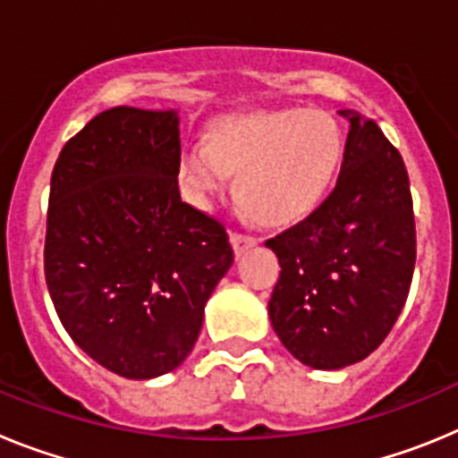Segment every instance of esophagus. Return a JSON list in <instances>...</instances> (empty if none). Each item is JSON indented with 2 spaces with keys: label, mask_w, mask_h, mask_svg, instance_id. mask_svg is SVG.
I'll list each match as a JSON object with an SVG mask.
<instances>
[{
  "label": "esophagus",
  "mask_w": 458,
  "mask_h": 458,
  "mask_svg": "<svg viewBox=\"0 0 458 458\" xmlns=\"http://www.w3.org/2000/svg\"><path fill=\"white\" fill-rule=\"evenodd\" d=\"M232 245H233V252L242 254L245 250H250L252 245H257V238L248 236V233H241V232H232Z\"/></svg>",
  "instance_id": "esophagus-1"
}]
</instances>
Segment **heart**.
I'll return each mask as SVG.
<instances>
[{
  "label": "heart",
  "mask_w": 458,
  "mask_h": 458,
  "mask_svg": "<svg viewBox=\"0 0 458 458\" xmlns=\"http://www.w3.org/2000/svg\"><path fill=\"white\" fill-rule=\"evenodd\" d=\"M344 153L337 121L314 109H257L217 121L206 144L179 157V183L192 204H213L236 174V197L257 220L291 225L317 210Z\"/></svg>",
  "instance_id": "obj_1"
}]
</instances>
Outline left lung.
<instances>
[{"mask_svg":"<svg viewBox=\"0 0 458 458\" xmlns=\"http://www.w3.org/2000/svg\"><path fill=\"white\" fill-rule=\"evenodd\" d=\"M339 114L351 128L337 185L305 220L266 241L282 268L270 323L286 351L314 369H342L378 349L415 268L406 165L376 121Z\"/></svg>","mask_w":458,"mask_h":458,"instance_id":"obj_1","label":"left lung"}]
</instances>
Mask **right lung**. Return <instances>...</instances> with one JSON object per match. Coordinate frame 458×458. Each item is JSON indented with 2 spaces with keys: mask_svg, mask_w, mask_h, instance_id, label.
Masks as SVG:
<instances>
[{
  "mask_svg": "<svg viewBox=\"0 0 458 458\" xmlns=\"http://www.w3.org/2000/svg\"><path fill=\"white\" fill-rule=\"evenodd\" d=\"M179 112L112 107L66 141L50 181L46 282L66 333L123 378L188 358L233 264L225 225L181 199Z\"/></svg>",
  "mask_w": 458,
  "mask_h": 458,
  "instance_id": "1",
  "label": "right lung"
}]
</instances>
